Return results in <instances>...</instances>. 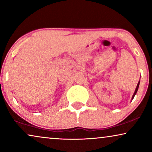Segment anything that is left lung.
Returning a JSON list of instances; mask_svg holds the SVG:
<instances>
[{"instance_id":"8db88e82","label":"left lung","mask_w":152,"mask_h":152,"mask_svg":"<svg viewBox=\"0 0 152 152\" xmlns=\"http://www.w3.org/2000/svg\"><path fill=\"white\" fill-rule=\"evenodd\" d=\"M139 84H140V81H139L138 83V84H137L136 88V90H135V92H134V95H133V96H132V100L133 99H134V96H135V95H136V94L137 91H138V87H139Z\"/></svg>"}]
</instances>
